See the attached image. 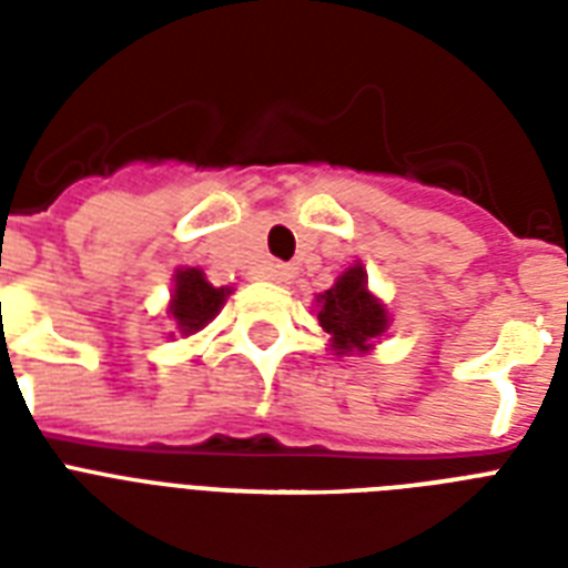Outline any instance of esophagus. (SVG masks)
Listing matches in <instances>:
<instances>
[{
  "label": "esophagus",
  "mask_w": 568,
  "mask_h": 568,
  "mask_svg": "<svg viewBox=\"0 0 568 568\" xmlns=\"http://www.w3.org/2000/svg\"><path fill=\"white\" fill-rule=\"evenodd\" d=\"M292 276H294V267L283 265V262H276V265L265 267V280H271V283H288Z\"/></svg>",
  "instance_id": "34e87169"
}]
</instances>
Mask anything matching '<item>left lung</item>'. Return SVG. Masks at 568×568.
Segmentation results:
<instances>
[{
  "instance_id": "left-lung-1",
  "label": "left lung",
  "mask_w": 568,
  "mask_h": 568,
  "mask_svg": "<svg viewBox=\"0 0 568 568\" xmlns=\"http://www.w3.org/2000/svg\"><path fill=\"white\" fill-rule=\"evenodd\" d=\"M318 324L333 336L338 354L368 351V342L386 329V310L368 292V276L363 265L347 267L336 285L318 297Z\"/></svg>"
}]
</instances>
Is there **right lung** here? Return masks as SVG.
<instances>
[{"label": "right lung", "instance_id": "right-lung-1", "mask_svg": "<svg viewBox=\"0 0 568 568\" xmlns=\"http://www.w3.org/2000/svg\"><path fill=\"white\" fill-rule=\"evenodd\" d=\"M226 294H230L226 288H214L212 283H205L203 271L196 267L176 271V288L171 301L173 324L180 327V333L191 336L221 312Z\"/></svg>", "mask_w": 568, "mask_h": 568}]
</instances>
